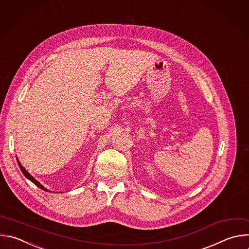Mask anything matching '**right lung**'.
<instances>
[{"label":"right lung","mask_w":249,"mask_h":249,"mask_svg":"<svg viewBox=\"0 0 249 249\" xmlns=\"http://www.w3.org/2000/svg\"><path fill=\"white\" fill-rule=\"evenodd\" d=\"M17 160H18V165H19V168H20V170H21V172L23 173V175L29 180V181H31L33 184H35L37 187H39L41 190H43V191H45V192H51V191H49L48 189H46L43 185H41L33 176H31L29 173H28V171L22 166V165H21V163H20V161L18 160V158H17Z\"/></svg>","instance_id":"obj_1"}]
</instances>
